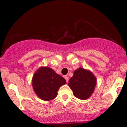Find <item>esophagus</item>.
<instances>
[{
	"label": "esophagus",
	"mask_w": 127,
	"mask_h": 127,
	"mask_svg": "<svg viewBox=\"0 0 127 127\" xmlns=\"http://www.w3.org/2000/svg\"><path fill=\"white\" fill-rule=\"evenodd\" d=\"M64 79H65V81H66L67 82H68V76H65Z\"/></svg>",
	"instance_id": "esophagus-1"
}]
</instances>
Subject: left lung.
Here are the masks:
<instances>
[{
    "instance_id": "8db88e82",
    "label": "left lung",
    "mask_w": 127,
    "mask_h": 127,
    "mask_svg": "<svg viewBox=\"0 0 127 127\" xmlns=\"http://www.w3.org/2000/svg\"><path fill=\"white\" fill-rule=\"evenodd\" d=\"M97 85V79L90 70L79 67L73 73L68 85L73 95L80 100H87L94 93Z\"/></svg>"
}]
</instances>
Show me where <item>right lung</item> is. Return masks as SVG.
Instances as JSON below:
<instances>
[{
    "label": "right lung",
    "instance_id": "right-lung-1",
    "mask_svg": "<svg viewBox=\"0 0 127 127\" xmlns=\"http://www.w3.org/2000/svg\"><path fill=\"white\" fill-rule=\"evenodd\" d=\"M35 94L41 100L51 101L57 96L60 88L66 81L49 67H40L36 71L32 80Z\"/></svg>",
    "mask_w": 127,
    "mask_h": 127
}]
</instances>
